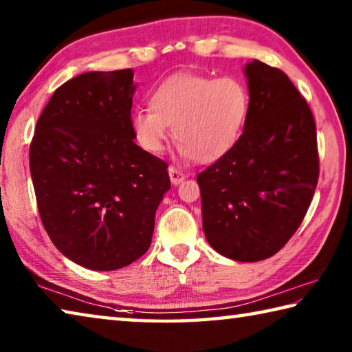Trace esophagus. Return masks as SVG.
Segmentation results:
<instances>
[{
	"instance_id": "esophagus-1",
	"label": "esophagus",
	"mask_w": 352,
	"mask_h": 352,
	"mask_svg": "<svg viewBox=\"0 0 352 352\" xmlns=\"http://www.w3.org/2000/svg\"><path fill=\"white\" fill-rule=\"evenodd\" d=\"M169 177H170V182H172V184H180L184 178H186V175L183 174L182 170H178V169H175V168H169Z\"/></svg>"
}]
</instances>
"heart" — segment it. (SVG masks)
<instances>
[{
  "instance_id": "obj_1",
  "label": "heart",
  "mask_w": 352,
  "mask_h": 352,
  "mask_svg": "<svg viewBox=\"0 0 352 352\" xmlns=\"http://www.w3.org/2000/svg\"><path fill=\"white\" fill-rule=\"evenodd\" d=\"M147 110L132 115L136 141L148 153H162L169 127L182 158L212 163L239 141L250 111L247 87L236 77L182 73L163 80Z\"/></svg>"
}]
</instances>
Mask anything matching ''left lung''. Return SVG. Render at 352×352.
<instances>
[{
    "label": "left lung",
    "mask_w": 352,
    "mask_h": 352,
    "mask_svg": "<svg viewBox=\"0 0 352 352\" xmlns=\"http://www.w3.org/2000/svg\"><path fill=\"white\" fill-rule=\"evenodd\" d=\"M243 73V133L197 183L208 243L228 259L256 262L278 253L301 225L320 162L312 111L287 74L259 60Z\"/></svg>",
    "instance_id": "obj_1"
}]
</instances>
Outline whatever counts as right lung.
Here are the masks:
<instances>
[{
  "instance_id": "obj_1",
  "label": "right lung",
  "mask_w": 352,
  "mask_h": 352,
  "mask_svg": "<svg viewBox=\"0 0 352 352\" xmlns=\"http://www.w3.org/2000/svg\"><path fill=\"white\" fill-rule=\"evenodd\" d=\"M133 71H90L65 82L37 121L29 168L41 223L85 269H122L152 242L170 188L168 164L135 144Z\"/></svg>"
}]
</instances>
